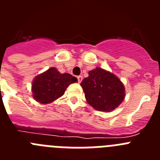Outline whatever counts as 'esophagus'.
Returning a JSON list of instances; mask_svg holds the SVG:
<instances>
[{"mask_svg":"<svg viewBox=\"0 0 160 160\" xmlns=\"http://www.w3.org/2000/svg\"><path fill=\"white\" fill-rule=\"evenodd\" d=\"M77 78H78V83H80L82 81V76H81V75L78 76Z\"/></svg>","mask_w":160,"mask_h":160,"instance_id":"1","label":"esophagus"}]
</instances>
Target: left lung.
<instances>
[{"instance_id": "8db88e82", "label": "left lung", "mask_w": 160, "mask_h": 160, "mask_svg": "<svg viewBox=\"0 0 160 160\" xmlns=\"http://www.w3.org/2000/svg\"><path fill=\"white\" fill-rule=\"evenodd\" d=\"M87 102L99 111H113L125 97L122 82L111 72L97 67L81 82Z\"/></svg>"}]
</instances>
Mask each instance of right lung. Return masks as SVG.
Here are the masks:
<instances>
[{
	"label": "right lung",
	"instance_id": "1",
	"mask_svg": "<svg viewBox=\"0 0 160 160\" xmlns=\"http://www.w3.org/2000/svg\"><path fill=\"white\" fill-rule=\"evenodd\" d=\"M75 82L77 78L70 73H61L56 68H49L32 82V97L42 104L50 103L62 96L68 86Z\"/></svg>",
	"mask_w": 160,
	"mask_h": 160
}]
</instances>
